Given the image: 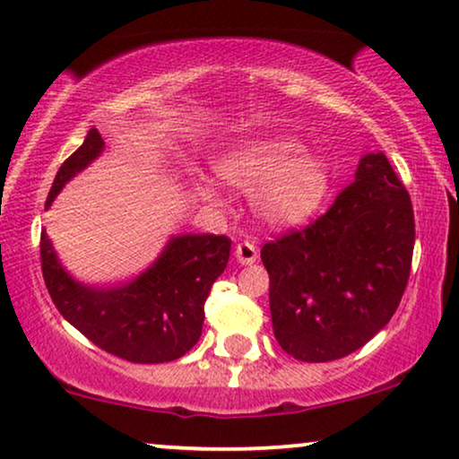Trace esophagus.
<instances>
[{
  "instance_id": "34e87169",
  "label": "esophagus",
  "mask_w": 459,
  "mask_h": 459,
  "mask_svg": "<svg viewBox=\"0 0 459 459\" xmlns=\"http://www.w3.org/2000/svg\"><path fill=\"white\" fill-rule=\"evenodd\" d=\"M235 258H237V262H241V264H254V262L258 260V247L249 241L237 243Z\"/></svg>"
}]
</instances>
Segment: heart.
<instances>
[{"label": "heart", "instance_id": "1", "mask_svg": "<svg viewBox=\"0 0 459 459\" xmlns=\"http://www.w3.org/2000/svg\"><path fill=\"white\" fill-rule=\"evenodd\" d=\"M218 172L233 185L255 191L254 210L271 226H293L319 210L329 191L327 163L304 152L298 140H252L222 157ZM207 197H213L207 193Z\"/></svg>", "mask_w": 459, "mask_h": 459}]
</instances>
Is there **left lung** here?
<instances>
[{
	"label": "left lung",
	"instance_id": "8db88e82",
	"mask_svg": "<svg viewBox=\"0 0 459 459\" xmlns=\"http://www.w3.org/2000/svg\"><path fill=\"white\" fill-rule=\"evenodd\" d=\"M413 243L407 188L382 151L369 152L323 216L262 247L279 346L327 363L368 344L399 308Z\"/></svg>",
	"mask_w": 459,
	"mask_h": 459
}]
</instances>
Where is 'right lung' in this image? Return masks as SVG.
<instances>
[{"mask_svg": "<svg viewBox=\"0 0 459 459\" xmlns=\"http://www.w3.org/2000/svg\"><path fill=\"white\" fill-rule=\"evenodd\" d=\"M102 146V136L91 127L83 144L60 166L46 207L66 180L100 155ZM39 255L52 302L91 344L132 363H168L199 342L205 300L229 264L230 239L207 233L174 237L140 277L108 290L75 283L60 266L46 230Z\"/></svg>", "mask_w": 459, "mask_h": 459, "instance_id": "add662e5", "label": "right lung"}]
</instances>
